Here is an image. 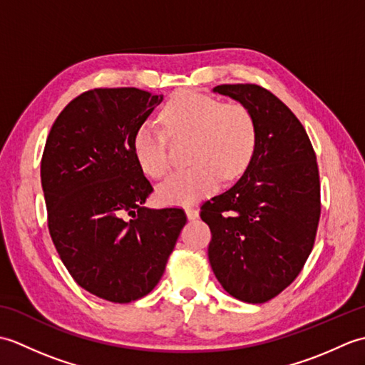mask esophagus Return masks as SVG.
I'll use <instances>...</instances> for the list:
<instances>
[{"label": "esophagus", "mask_w": 365, "mask_h": 365, "mask_svg": "<svg viewBox=\"0 0 365 365\" xmlns=\"http://www.w3.org/2000/svg\"><path fill=\"white\" fill-rule=\"evenodd\" d=\"M185 212H187L188 220H196L199 216V210L195 207H187V210H185Z\"/></svg>", "instance_id": "obj_1"}]
</instances>
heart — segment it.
Returning a JSON list of instances; mask_svg holds the SVG:
<instances>
[{
    "label": "heart",
    "instance_id": "b5f03b06",
    "mask_svg": "<svg viewBox=\"0 0 365 365\" xmlns=\"http://www.w3.org/2000/svg\"><path fill=\"white\" fill-rule=\"evenodd\" d=\"M161 122L170 138H191L188 168L170 174L157 190L168 205H187L210 195L224 177L242 175L254 157L259 127L243 103L222 100L197 91H182L165 105ZM153 122H144L133 136L138 165L147 175L160 178L169 169L168 135Z\"/></svg>",
    "mask_w": 365,
    "mask_h": 365
}]
</instances>
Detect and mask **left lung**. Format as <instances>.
<instances>
[{
	"mask_svg": "<svg viewBox=\"0 0 365 365\" xmlns=\"http://www.w3.org/2000/svg\"><path fill=\"white\" fill-rule=\"evenodd\" d=\"M213 91L250 108L259 141L242 178L200 207L212 230L208 260L224 290L259 304L287 289L312 251L322 212L319 165L302 123L268 89Z\"/></svg>",
	"mask_w": 365,
	"mask_h": 365,
	"instance_id": "obj_1",
	"label": "left lung"
}]
</instances>
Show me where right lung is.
<instances>
[{
  "label": "right lung",
  "mask_w": 365,
  "mask_h": 365,
  "mask_svg": "<svg viewBox=\"0 0 365 365\" xmlns=\"http://www.w3.org/2000/svg\"><path fill=\"white\" fill-rule=\"evenodd\" d=\"M163 96L97 88L68 103L46 138L41 180L48 230L75 282L111 302L158 284L187 222L182 208H147L153 191L133 136Z\"/></svg>",
  "instance_id": "obj_1"
}]
</instances>
